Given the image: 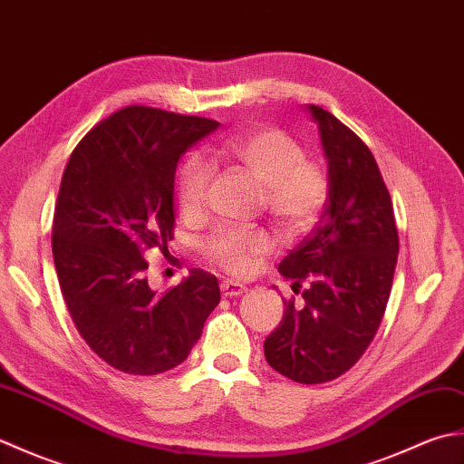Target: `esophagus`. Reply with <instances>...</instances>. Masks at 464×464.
Returning a JSON list of instances; mask_svg holds the SVG:
<instances>
[{
    "label": "esophagus",
    "instance_id": "obj_1",
    "mask_svg": "<svg viewBox=\"0 0 464 464\" xmlns=\"http://www.w3.org/2000/svg\"><path fill=\"white\" fill-rule=\"evenodd\" d=\"M245 291H247V287L237 279H223L221 281V293L225 295V297H239V295H243Z\"/></svg>",
    "mask_w": 464,
    "mask_h": 464
}]
</instances>
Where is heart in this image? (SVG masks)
Masks as SVG:
<instances>
[{
	"label": "heart",
	"mask_w": 464,
	"mask_h": 464,
	"mask_svg": "<svg viewBox=\"0 0 464 464\" xmlns=\"http://www.w3.org/2000/svg\"><path fill=\"white\" fill-rule=\"evenodd\" d=\"M219 151L239 163L263 187V201L271 217L287 229L311 225L327 201V179L289 135L273 127L227 137ZM209 169L199 155H191L177 179V199L185 215L201 213ZM271 243L261 231L221 227L205 243L213 263L233 273H247Z\"/></svg>",
	"instance_id": "obj_1"
}]
</instances>
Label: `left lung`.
I'll use <instances>...</instances> for the list:
<instances>
[{"label":"left lung","mask_w":464,"mask_h":464,"mask_svg":"<svg viewBox=\"0 0 464 464\" xmlns=\"http://www.w3.org/2000/svg\"><path fill=\"white\" fill-rule=\"evenodd\" d=\"M329 167V197L317 227L279 265L303 307L285 301L265 359L303 384L347 372L377 334L397 267L399 233L391 195L369 147L337 117L309 105Z\"/></svg>","instance_id":"left-lung-1"}]
</instances>
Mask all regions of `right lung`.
<instances>
[{
	"label": "right lung",
	"mask_w": 464,
	"mask_h": 464,
	"mask_svg": "<svg viewBox=\"0 0 464 464\" xmlns=\"http://www.w3.org/2000/svg\"><path fill=\"white\" fill-rule=\"evenodd\" d=\"M217 127L130 105L69 157L52 235L59 287L83 341L117 371L160 374L181 364L221 301L215 275L201 269L167 293L145 277V253H165L173 237L177 163Z\"/></svg>",
	"instance_id": "add662e5"
}]
</instances>
